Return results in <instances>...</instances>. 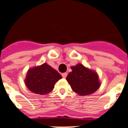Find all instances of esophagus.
Wrapping results in <instances>:
<instances>
[{
  "instance_id": "obj_1",
  "label": "esophagus",
  "mask_w": 128,
  "mask_h": 128,
  "mask_svg": "<svg viewBox=\"0 0 128 128\" xmlns=\"http://www.w3.org/2000/svg\"><path fill=\"white\" fill-rule=\"evenodd\" d=\"M62 76H63V78H65L66 77V76H67V73L66 72H64L62 74Z\"/></svg>"
}]
</instances>
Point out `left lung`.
Segmentation results:
<instances>
[{"label": "left lung", "instance_id": "1", "mask_svg": "<svg viewBox=\"0 0 128 128\" xmlns=\"http://www.w3.org/2000/svg\"><path fill=\"white\" fill-rule=\"evenodd\" d=\"M66 80L75 92L81 96L89 95L95 92L100 86L98 76L96 72L89 69L82 64L71 66Z\"/></svg>", "mask_w": 128, "mask_h": 128}]
</instances>
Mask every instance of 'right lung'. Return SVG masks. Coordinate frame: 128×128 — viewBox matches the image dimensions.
Wrapping results in <instances>:
<instances>
[{
	"mask_svg": "<svg viewBox=\"0 0 128 128\" xmlns=\"http://www.w3.org/2000/svg\"><path fill=\"white\" fill-rule=\"evenodd\" d=\"M61 78L62 76L56 70L44 63L28 70L25 84L34 93L46 94L53 90L55 84Z\"/></svg>",
	"mask_w": 128,
	"mask_h": 128,
	"instance_id": "right-lung-1",
	"label": "right lung"
}]
</instances>
